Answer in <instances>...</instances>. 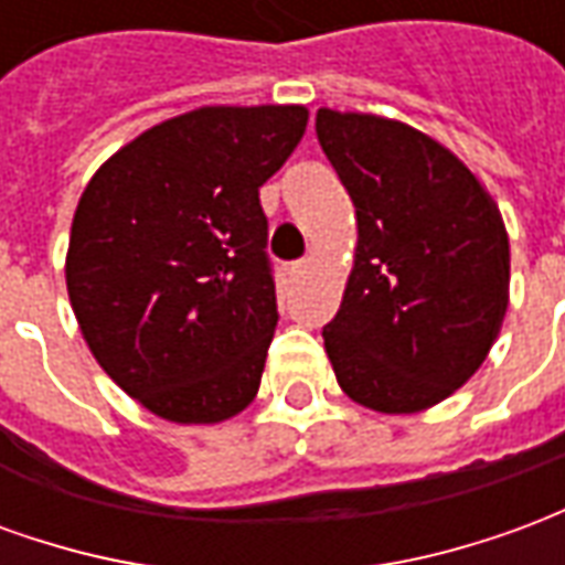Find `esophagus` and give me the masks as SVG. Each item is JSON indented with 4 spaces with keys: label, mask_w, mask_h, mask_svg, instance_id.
<instances>
[{
    "label": "esophagus",
    "mask_w": 565,
    "mask_h": 565,
    "mask_svg": "<svg viewBox=\"0 0 565 565\" xmlns=\"http://www.w3.org/2000/svg\"><path fill=\"white\" fill-rule=\"evenodd\" d=\"M306 269H308V259H296V263H290V278H302V275H306Z\"/></svg>",
    "instance_id": "1"
}]
</instances>
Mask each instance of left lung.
<instances>
[{"mask_svg":"<svg viewBox=\"0 0 565 565\" xmlns=\"http://www.w3.org/2000/svg\"><path fill=\"white\" fill-rule=\"evenodd\" d=\"M315 129L356 209L354 269L323 327L332 372L366 408L424 412L472 379L505 318L497 202L408 124L320 108Z\"/></svg>","mask_w":565,"mask_h":565,"instance_id":"1","label":"left lung"}]
</instances>
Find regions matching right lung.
Returning a JSON list of instances; mask_svg holds the SVG:
<instances>
[{
    "mask_svg": "<svg viewBox=\"0 0 565 565\" xmlns=\"http://www.w3.org/2000/svg\"><path fill=\"white\" fill-rule=\"evenodd\" d=\"M302 105H214L141 132L93 174L66 287L93 356L174 424H217L259 391L278 327L259 186L294 153Z\"/></svg>",
    "mask_w": 565,
    "mask_h": 565,
    "instance_id": "1",
    "label": "right lung"
}]
</instances>
